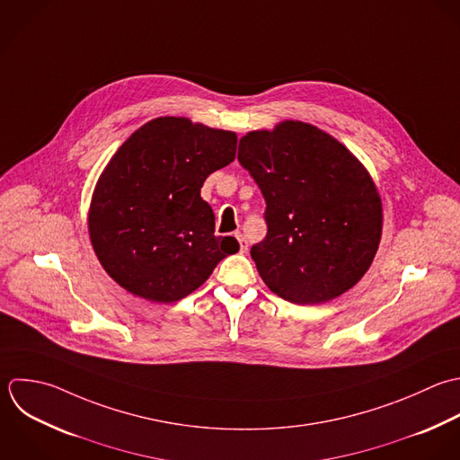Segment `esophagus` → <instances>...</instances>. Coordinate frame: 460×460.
Returning <instances> with one entry per match:
<instances>
[{
	"mask_svg": "<svg viewBox=\"0 0 460 460\" xmlns=\"http://www.w3.org/2000/svg\"><path fill=\"white\" fill-rule=\"evenodd\" d=\"M236 238H238V242H240V251H242V252H247V249H249V243H247L245 236H243L242 233H236Z\"/></svg>",
	"mask_w": 460,
	"mask_h": 460,
	"instance_id": "34e87169",
	"label": "esophagus"
}]
</instances>
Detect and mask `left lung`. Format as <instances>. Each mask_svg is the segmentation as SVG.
I'll list each match as a JSON object with an SVG mask.
<instances>
[{"mask_svg":"<svg viewBox=\"0 0 460 460\" xmlns=\"http://www.w3.org/2000/svg\"><path fill=\"white\" fill-rule=\"evenodd\" d=\"M238 161L267 204V236L251 249L265 285L296 305L357 285L378 251L382 202L351 152L314 125L283 121L243 136Z\"/></svg>","mask_w":460,"mask_h":460,"instance_id":"left-lung-1","label":"left lung"}]
</instances>
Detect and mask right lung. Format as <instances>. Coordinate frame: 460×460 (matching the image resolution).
I'll return each mask as SVG.
<instances>
[{
    "instance_id": "1",
    "label": "right lung",
    "mask_w": 460,
    "mask_h": 460,
    "mask_svg": "<svg viewBox=\"0 0 460 460\" xmlns=\"http://www.w3.org/2000/svg\"><path fill=\"white\" fill-rule=\"evenodd\" d=\"M236 143L234 132L166 116L119 146L89 211L93 249L118 285L173 303L238 252L236 238L215 236L213 209L200 197L206 177L234 161Z\"/></svg>"
}]
</instances>
